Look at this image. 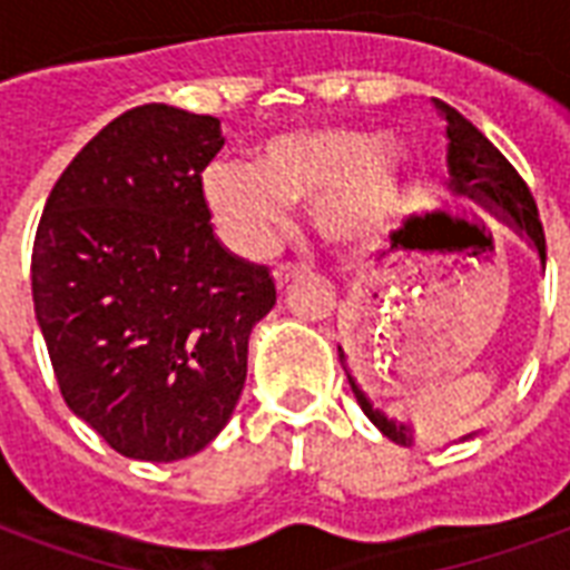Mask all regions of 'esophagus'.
<instances>
[{"mask_svg":"<svg viewBox=\"0 0 570 570\" xmlns=\"http://www.w3.org/2000/svg\"><path fill=\"white\" fill-rule=\"evenodd\" d=\"M298 272H302V268L293 266V263H281V266L272 268V277H275L277 286H284V284H289V281H293V277L298 275Z\"/></svg>","mask_w":570,"mask_h":570,"instance_id":"esophagus-1","label":"esophagus"}]
</instances>
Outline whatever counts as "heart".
<instances>
[{"label": "heart", "instance_id": "obj_1", "mask_svg": "<svg viewBox=\"0 0 570 570\" xmlns=\"http://www.w3.org/2000/svg\"><path fill=\"white\" fill-rule=\"evenodd\" d=\"M200 195L215 218L248 254H263L281 236L293 204L313 200V224L340 250H364L405 213L411 159L393 138L364 127H304L268 138L254 168L206 165Z\"/></svg>", "mask_w": 570, "mask_h": 570}]
</instances>
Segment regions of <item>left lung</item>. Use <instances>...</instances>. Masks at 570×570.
Here are the masks:
<instances>
[{
    "label": "left lung",
    "mask_w": 570,
    "mask_h": 570,
    "mask_svg": "<svg viewBox=\"0 0 570 570\" xmlns=\"http://www.w3.org/2000/svg\"><path fill=\"white\" fill-rule=\"evenodd\" d=\"M434 106L441 109L443 120H446V138H450V147H446V165H450V186L455 195H461L464 200H473V204L485 206L491 213H503V218L512 224L514 230L527 236L532 248L539 250V259L544 263L548 259V245H544V227H541L539 206L532 200L530 189L523 177L512 168V163L505 159L500 150H497L491 141H488L482 132H479L473 124H470L464 115H459L455 109H450L446 102L434 100ZM340 361H346L343 348H340ZM348 384H352V393H355L357 405L364 407V414L373 420V425L379 429L384 438L396 443H405L411 446L414 443V432L405 429L396 420H387L381 414L379 407H373V402L366 399V393L355 384V379L348 375Z\"/></svg>",
    "instance_id": "obj_1"
}]
</instances>
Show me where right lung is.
Segmentation results:
<instances>
[{
    "label": "right lung",
    "mask_w": 570,
    "mask_h": 570,
    "mask_svg": "<svg viewBox=\"0 0 570 570\" xmlns=\"http://www.w3.org/2000/svg\"><path fill=\"white\" fill-rule=\"evenodd\" d=\"M224 147L209 115L124 111L52 186L31 248V298L67 407L138 461L195 455L248 373L275 307L266 266L215 239L200 174Z\"/></svg>",
    "instance_id": "obj_1"
}]
</instances>
